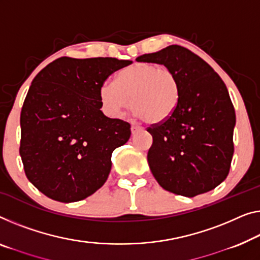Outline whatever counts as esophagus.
Instances as JSON below:
<instances>
[{"instance_id": "34e87169", "label": "esophagus", "mask_w": 260, "mask_h": 260, "mask_svg": "<svg viewBox=\"0 0 260 260\" xmlns=\"http://www.w3.org/2000/svg\"><path fill=\"white\" fill-rule=\"evenodd\" d=\"M131 131H132V134H135V133H138L139 131H141V127H139L138 125H132Z\"/></svg>"}]
</instances>
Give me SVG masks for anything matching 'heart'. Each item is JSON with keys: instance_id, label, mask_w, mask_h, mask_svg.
<instances>
[{"instance_id": "b5f03b06", "label": "heart", "mask_w": 260, "mask_h": 260, "mask_svg": "<svg viewBox=\"0 0 260 260\" xmlns=\"http://www.w3.org/2000/svg\"><path fill=\"white\" fill-rule=\"evenodd\" d=\"M99 100L103 112L111 118H119L131 102L137 117L148 123H160L179 105L180 81L168 68L135 63L119 71L115 81H103Z\"/></svg>"}]
</instances>
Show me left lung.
Masks as SVG:
<instances>
[{
	"mask_svg": "<svg viewBox=\"0 0 260 260\" xmlns=\"http://www.w3.org/2000/svg\"><path fill=\"white\" fill-rule=\"evenodd\" d=\"M137 60L164 64L180 81L176 110L147 128L153 137L147 160L154 177L176 195L212 190L226 179L235 149L236 114L225 84L207 61L180 45Z\"/></svg>",
	"mask_w": 260,
	"mask_h": 260,
	"instance_id": "left-lung-1",
	"label": "left lung"
}]
</instances>
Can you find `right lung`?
Segmentation results:
<instances>
[{
	"label": "right lung",
	"instance_id": "right-lung-1",
	"mask_svg": "<svg viewBox=\"0 0 260 260\" xmlns=\"http://www.w3.org/2000/svg\"><path fill=\"white\" fill-rule=\"evenodd\" d=\"M131 60L60 57L38 72L21 111V155L28 180L49 199L77 202L105 183L112 153L131 125L100 111L99 87Z\"/></svg>",
	"mask_w": 260,
	"mask_h": 260
}]
</instances>
